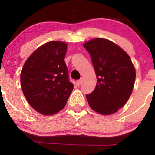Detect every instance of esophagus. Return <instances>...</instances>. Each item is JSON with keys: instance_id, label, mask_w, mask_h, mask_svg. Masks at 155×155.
<instances>
[{"instance_id": "1", "label": "esophagus", "mask_w": 155, "mask_h": 155, "mask_svg": "<svg viewBox=\"0 0 155 155\" xmlns=\"http://www.w3.org/2000/svg\"><path fill=\"white\" fill-rule=\"evenodd\" d=\"M81 81H82V79H79V80H77L76 81V85H77V87H79L80 85H81Z\"/></svg>"}]
</instances>
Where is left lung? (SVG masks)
I'll list each match as a JSON object with an SVG mask.
<instances>
[{"instance_id":"8db88e82","label":"left lung","mask_w":155,"mask_h":155,"mask_svg":"<svg viewBox=\"0 0 155 155\" xmlns=\"http://www.w3.org/2000/svg\"><path fill=\"white\" fill-rule=\"evenodd\" d=\"M91 57L97 77L93 92L86 95L93 111L109 115L127 103L132 93L136 70L129 55L111 41L97 38L83 44Z\"/></svg>"}]
</instances>
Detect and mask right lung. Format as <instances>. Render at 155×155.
<instances>
[{
    "label": "right lung",
    "mask_w": 155,
    "mask_h": 155,
    "mask_svg": "<svg viewBox=\"0 0 155 155\" xmlns=\"http://www.w3.org/2000/svg\"><path fill=\"white\" fill-rule=\"evenodd\" d=\"M66 51L65 42H47L39 47L23 65L20 75L23 94L41 114L49 116L61 111L74 88L64 61Z\"/></svg>",
    "instance_id": "obj_1"
}]
</instances>
